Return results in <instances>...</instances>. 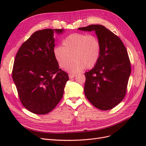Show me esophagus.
<instances>
[{"mask_svg":"<svg viewBox=\"0 0 146 146\" xmlns=\"http://www.w3.org/2000/svg\"><path fill=\"white\" fill-rule=\"evenodd\" d=\"M76 75H75V74H69V78H74L75 76H76Z\"/></svg>","mask_w":146,"mask_h":146,"instance_id":"1","label":"esophagus"}]
</instances>
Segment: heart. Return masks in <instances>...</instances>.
Returning a JSON list of instances; mask_svg holds the SVG:
<instances>
[{"mask_svg":"<svg viewBox=\"0 0 146 146\" xmlns=\"http://www.w3.org/2000/svg\"><path fill=\"white\" fill-rule=\"evenodd\" d=\"M53 53L61 68H66L72 58L73 60L66 69L70 73H77L97 64L101 54V43L94 35L76 33L66 37L62 46L55 47Z\"/></svg>","mask_w":146,"mask_h":146,"instance_id":"b5f03b06","label":"heart"}]
</instances>
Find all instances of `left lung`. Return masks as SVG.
I'll list each match as a JSON object with an SVG mask.
<instances>
[{
    "mask_svg": "<svg viewBox=\"0 0 146 146\" xmlns=\"http://www.w3.org/2000/svg\"><path fill=\"white\" fill-rule=\"evenodd\" d=\"M78 29L95 31L101 43L98 63L85 73V96L97 108L112 109L124 98L127 90L131 64L126 48L117 35L102 25H90Z\"/></svg>",
    "mask_w": 146,
    "mask_h": 146,
    "instance_id": "1",
    "label": "left lung"
}]
</instances>
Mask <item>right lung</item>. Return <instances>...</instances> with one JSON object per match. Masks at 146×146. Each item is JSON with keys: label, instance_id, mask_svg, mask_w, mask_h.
I'll return each instance as SVG.
<instances>
[{"label": "right lung", "instance_id": "right-lung-1", "mask_svg": "<svg viewBox=\"0 0 146 146\" xmlns=\"http://www.w3.org/2000/svg\"><path fill=\"white\" fill-rule=\"evenodd\" d=\"M63 29L34 32L15 57L12 77L21 102L34 114L50 113L62 99L68 74L59 68L54 56V33Z\"/></svg>", "mask_w": 146, "mask_h": 146}]
</instances>
